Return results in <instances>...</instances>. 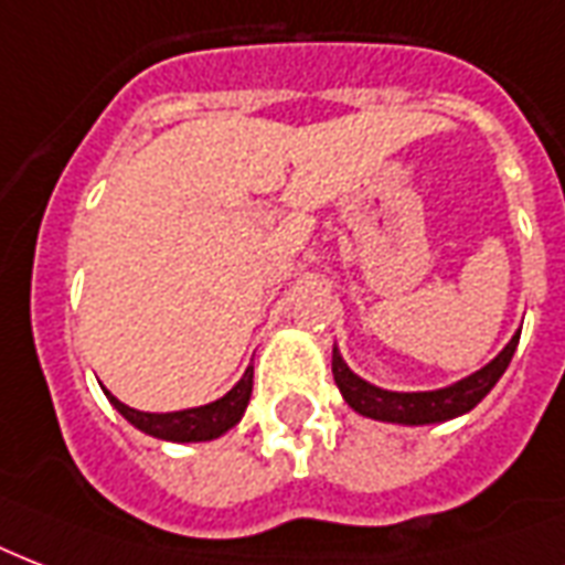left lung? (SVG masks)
Segmentation results:
<instances>
[{
    "instance_id": "8db88e82",
    "label": "left lung",
    "mask_w": 565,
    "mask_h": 565,
    "mask_svg": "<svg viewBox=\"0 0 565 565\" xmlns=\"http://www.w3.org/2000/svg\"><path fill=\"white\" fill-rule=\"evenodd\" d=\"M519 335H522V330L515 332L495 360L445 388H430V392H392V388H380L369 383V380H362L360 374H353L348 369V362L342 360L339 348H332V380H335V386H339V392H342V397L348 401L353 413L365 415V418L406 424V427L441 424L471 413L492 392V386L501 380V374H504L510 360H513Z\"/></svg>"
}]
</instances>
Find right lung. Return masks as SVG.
<instances>
[{"instance_id": "1", "label": "right lung", "mask_w": 565, "mask_h": 565, "mask_svg": "<svg viewBox=\"0 0 565 565\" xmlns=\"http://www.w3.org/2000/svg\"><path fill=\"white\" fill-rule=\"evenodd\" d=\"M103 392L117 413L124 415L132 427L147 433V436H156V439L164 441H212L217 436H223V433H230L235 424L242 422L244 409L250 404L253 365H247L244 377L223 397H217L212 404L179 409V413H141V409H132L124 401H117L105 386Z\"/></svg>"}]
</instances>
